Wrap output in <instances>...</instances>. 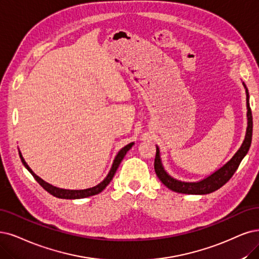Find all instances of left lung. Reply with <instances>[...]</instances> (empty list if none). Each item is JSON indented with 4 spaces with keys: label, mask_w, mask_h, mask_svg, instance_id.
Returning <instances> with one entry per match:
<instances>
[{
    "label": "left lung",
    "mask_w": 259,
    "mask_h": 259,
    "mask_svg": "<svg viewBox=\"0 0 259 259\" xmlns=\"http://www.w3.org/2000/svg\"><path fill=\"white\" fill-rule=\"evenodd\" d=\"M242 84L245 89V95H246L247 127H246L245 137L241 146L239 147V149L231 158V160L227 161L223 166L213 171L211 175L207 176L202 180L195 181V183H187V181H181L174 177H171L167 173L163 166V163H162L159 146L156 145L157 152H156V159H155V170L158 178L161 180V183L163 184L166 188L177 193L204 195V194L214 192V191H217L218 189L223 187L227 181L233 177L239 164L241 163L242 159L246 156L248 149H250L251 143H252V133H253V117H252V112L250 108V95H248V91L246 89V85L244 84V82H242Z\"/></svg>",
    "instance_id": "left-lung-1"
}]
</instances>
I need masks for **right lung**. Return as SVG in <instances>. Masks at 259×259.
<instances>
[{
  "mask_svg": "<svg viewBox=\"0 0 259 259\" xmlns=\"http://www.w3.org/2000/svg\"><path fill=\"white\" fill-rule=\"evenodd\" d=\"M135 145V142L129 143L128 145H126L124 147H122L118 152L117 155L115 156L114 160H113V163L111 166V169L108 173L107 177H105L100 184H98L97 186H95L93 188H89V189H84V190H67V189H62V188H57L54 187L52 185H50L49 183H47L44 179H41L39 176H37L34 171L31 169V167L27 165V163L25 162L24 158L22 157L21 151L19 150V156H20V159L22 161L23 165L26 167V169L30 171V173L33 175V177L35 178V180L37 181L38 184H39L47 192H49L51 195L55 196V197H59V198H64V199H78V198H85V197H90L96 194H99L100 192L107 188V186L111 183V180L113 179L115 173H116V170L120 164V162L122 161L123 157L126 156V154L128 152V150Z\"/></svg>",
  "mask_w": 259,
  "mask_h": 259,
  "instance_id": "add662e5",
  "label": "right lung"
}]
</instances>
